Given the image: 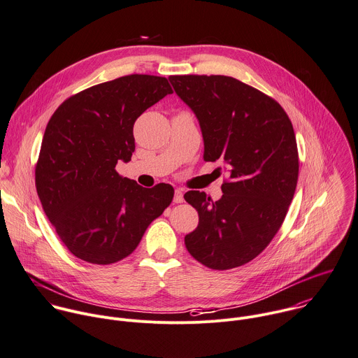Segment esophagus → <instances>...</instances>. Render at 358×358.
Listing matches in <instances>:
<instances>
[{
	"mask_svg": "<svg viewBox=\"0 0 358 358\" xmlns=\"http://www.w3.org/2000/svg\"><path fill=\"white\" fill-rule=\"evenodd\" d=\"M184 201V191L181 188H177L174 191V202L176 203H181Z\"/></svg>",
	"mask_w": 358,
	"mask_h": 358,
	"instance_id": "1",
	"label": "esophagus"
}]
</instances>
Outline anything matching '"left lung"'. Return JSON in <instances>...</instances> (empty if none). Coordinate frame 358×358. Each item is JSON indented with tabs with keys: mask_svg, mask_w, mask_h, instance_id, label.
<instances>
[{
	"mask_svg": "<svg viewBox=\"0 0 358 358\" xmlns=\"http://www.w3.org/2000/svg\"><path fill=\"white\" fill-rule=\"evenodd\" d=\"M169 80L198 119L203 160L222 162L229 174L215 202L199 191L184 195L199 216L185 248L213 270L243 266L273 241L294 198L299 162L292 124L277 101L233 77Z\"/></svg>",
	"mask_w": 358,
	"mask_h": 358,
	"instance_id": "8db88e82",
	"label": "left lung"
}]
</instances>
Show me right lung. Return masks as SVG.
<instances>
[{"mask_svg": "<svg viewBox=\"0 0 358 358\" xmlns=\"http://www.w3.org/2000/svg\"><path fill=\"white\" fill-rule=\"evenodd\" d=\"M169 94L167 78L132 74L70 96L52 115L36 164V191L76 257L92 264L128 257L171 203L170 184L145 188L115 170L135 152L136 119Z\"/></svg>", "mask_w": 358, "mask_h": 358, "instance_id": "1", "label": "right lung"}]
</instances>
